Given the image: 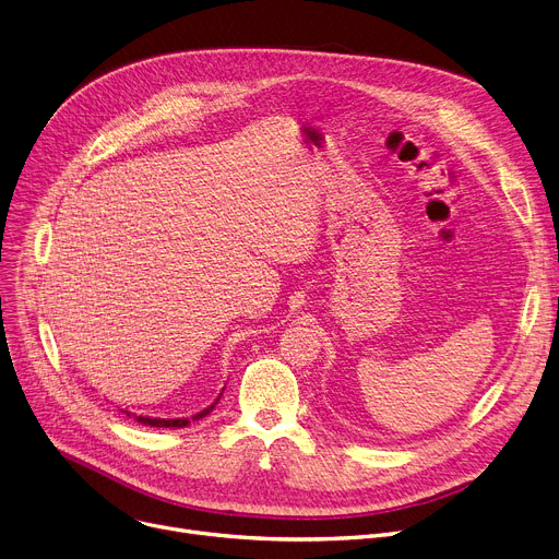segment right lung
Wrapping results in <instances>:
<instances>
[{"label": "right lung", "instance_id": "add662e5", "mask_svg": "<svg viewBox=\"0 0 559 559\" xmlns=\"http://www.w3.org/2000/svg\"><path fill=\"white\" fill-rule=\"evenodd\" d=\"M216 402H218V400H216ZM216 402H214V404H216ZM214 404H212L210 408L201 411L199 415H193L191 419L195 421V419L205 417V415L214 408ZM123 413H126V411H123ZM126 415H130V413H126ZM135 419H138L140 424H146V426H157V429H182V426H189V424H191V419H189V417H182V419H180V417H178V419H159V417H142V415H138Z\"/></svg>", "mask_w": 559, "mask_h": 559}]
</instances>
